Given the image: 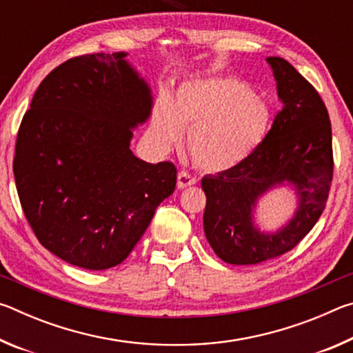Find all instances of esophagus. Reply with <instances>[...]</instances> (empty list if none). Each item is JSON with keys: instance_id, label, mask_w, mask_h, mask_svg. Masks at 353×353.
Segmentation results:
<instances>
[{"instance_id": "esophagus-1", "label": "esophagus", "mask_w": 353, "mask_h": 353, "mask_svg": "<svg viewBox=\"0 0 353 353\" xmlns=\"http://www.w3.org/2000/svg\"><path fill=\"white\" fill-rule=\"evenodd\" d=\"M196 183V179L190 174L187 171H181L177 174V188H187L190 185H194Z\"/></svg>"}]
</instances>
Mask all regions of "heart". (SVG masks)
<instances>
[{"label": "heart", "mask_w": 353, "mask_h": 353, "mask_svg": "<svg viewBox=\"0 0 353 353\" xmlns=\"http://www.w3.org/2000/svg\"><path fill=\"white\" fill-rule=\"evenodd\" d=\"M270 123V107L248 83L216 76L185 82L174 97L160 101L151 132L159 146L168 148L188 128L187 149L194 165L219 172L244 162L265 140Z\"/></svg>", "instance_id": "b5f03b06"}]
</instances>
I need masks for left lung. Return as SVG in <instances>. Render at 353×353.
I'll use <instances>...</instances> for the list:
<instances>
[{
	"label": "left lung",
	"mask_w": 353,
	"mask_h": 353,
	"mask_svg": "<svg viewBox=\"0 0 353 353\" xmlns=\"http://www.w3.org/2000/svg\"><path fill=\"white\" fill-rule=\"evenodd\" d=\"M266 61L277 81L282 110L244 162L202 179L205 236L214 254L232 265H255L296 248L318 223L332 187V124L324 101L285 59ZM283 180L298 190V212L277 234H260L252 225V207L259 195Z\"/></svg>",
	"instance_id": "obj_1"
}]
</instances>
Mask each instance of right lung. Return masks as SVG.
<instances>
[{"label":"right lung","mask_w":353,"mask_h":353,"mask_svg":"<svg viewBox=\"0 0 353 353\" xmlns=\"http://www.w3.org/2000/svg\"><path fill=\"white\" fill-rule=\"evenodd\" d=\"M124 57L98 52L59 65L17 135L14 176L28 223L41 246L83 270L126 260L176 188L174 163H146L129 149L152 99Z\"/></svg>","instance_id":"right-lung-1"}]
</instances>
